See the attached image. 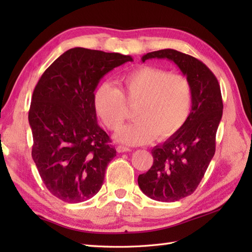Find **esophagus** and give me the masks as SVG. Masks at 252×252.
Segmentation results:
<instances>
[{
	"mask_svg": "<svg viewBox=\"0 0 252 252\" xmlns=\"http://www.w3.org/2000/svg\"><path fill=\"white\" fill-rule=\"evenodd\" d=\"M117 152L118 153H127V152H131V149L126 146L119 145V146H117Z\"/></svg>",
	"mask_w": 252,
	"mask_h": 252,
	"instance_id": "esophagus-1",
	"label": "esophagus"
}]
</instances>
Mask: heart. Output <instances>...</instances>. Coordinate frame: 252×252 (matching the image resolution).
Wrapping results in <instances>:
<instances>
[{"mask_svg": "<svg viewBox=\"0 0 252 252\" xmlns=\"http://www.w3.org/2000/svg\"><path fill=\"white\" fill-rule=\"evenodd\" d=\"M135 105L133 121L117 133L126 145H142L164 138L180 130L189 118L192 91L189 79L168 70L142 67L122 78L120 91L110 82H101L94 92V107L109 130L119 129L126 117V104Z\"/></svg>", "mask_w": 252, "mask_h": 252, "instance_id": "b5f03b06", "label": "heart"}]
</instances>
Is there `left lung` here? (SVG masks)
<instances>
[{
    "mask_svg": "<svg viewBox=\"0 0 252 252\" xmlns=\"http://www.w3.org/2000/svg\"><path fill=\"white\" fill-rule=\"evenodd\" d=\"M173 62L191 85L190 114L180 130L152 149L154 163L138 175L141 190L154 200L173 202L195 191L216 153V134L223 112L221 89L215 74L197 58L175 50L147 53V60Z\"/></svg>",
    "mask_w": 252,
    "mask_h": 252,
    "instance_id": "left-lung-1",
    "label": "left lung"
}]
</instances>
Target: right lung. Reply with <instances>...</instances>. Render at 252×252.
Instances as JSON below:
<instances>
[{
	"mask_svg": "<svg viewBox=\"0 0 252 252\" xmlns=\"http://www.w3.org/2000/svg\"><path fill=\"white\" fill-rule=\"evenodd\" d=\"M130 55L74 47L42 74L29 110L32 158L46 189L66 202L92 198L116 156L97 123L94 91L106 73Z\"/></svg>",
	"mask_w": 252,
	"mask_h": 252,
	"instance_id": "1",
	"label": "right lung"
}]
</instances>
